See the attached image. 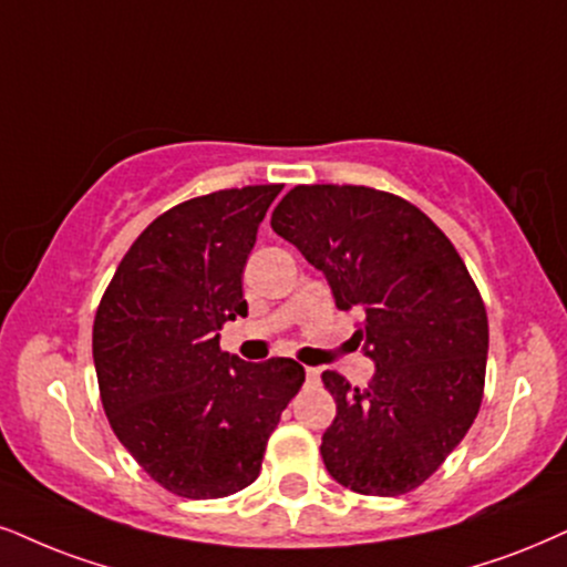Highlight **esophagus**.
Returning <instances> with one entry per match:
<instances>
[{
  "label": "esophagus",
  "mask_w": 567,
  "mask_h": 567,
  "mask_svg": "<svg viewBox=\"0 0 567 567\" xmlns=\"http://www.w3.org/2000/svg\"><path fill=\"white\" fill-rule=\"evenodd\" d=\"M305 375H307V381L316 383L320 379V370L318 368H305Z\"/></svg>",
  "instance_id": "esophagus-1"
}]
</instances>
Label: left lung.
Instances as JSON below:
<instances>
[{
	"mask_svg": "<svg viewBox=\"0 0 567 567\" xmlns=\"http://www.w3.org/2000/svg\"><path fill=\"white\" fill-rule=\"evenodd\" d=\"M270 226L326 272L339 310L358 312L352 339L375 362L365 389L323 373L337 400L326 471L368 497L412 492L484 400L488 320L463 257L429 215L370 186H295Z\"/></svg>",
	"mask_w": 567,
	"mask_h": 567,
	"instance_id": "left-lung-1",
	"label": "left lung"
}]
</instances>
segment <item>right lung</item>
I'll return each instance as SVG.
<instances>
[{
	"mask_svg": "<svg viewBox=\"0 0 567 567\" xmlns=\"http://www.w3.org/2000/svg\"><path fill=\"white\" fill-rule=\"evenodd\" d=\"M281 188H223L171 207L131 244L96 307L91 347L107 421L178 497L247 488L305 383L299 362H244L218 333L247 316L244 265Z\"/></svg>",
	"mask_w": 567,
	"mask_h": 567,
	"instance_id": "obj_1",
	"label": "right lung"
}]
</instances>
